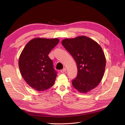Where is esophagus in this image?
Returning <instances> with one entry per match:
<instances>
[{"label": "esophagus", "mask_w": 125, "mask_h": 125, "mask_svg": "<svg viewBox=\"0 0 125 125\" xmlns=\"http://www.w3.org/2000/svg\"><path fill=\"white\" fill-rule=\"evenodd\" d=\"M66 70H67V69H66V68H63V69L60 70V72H61V73H65V72Z\"/></svg>", "instance_id": "1"}]
</instances>
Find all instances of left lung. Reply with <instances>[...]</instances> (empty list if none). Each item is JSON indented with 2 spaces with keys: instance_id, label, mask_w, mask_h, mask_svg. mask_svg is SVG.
<instances>
[{
  "instance_id": "8db88e82",
  "label": "left lung",
  "mask_w": 125,
  "mask_h": 125,
  "mask_svg": "<svg viewBox=\"0 0 125 125\" xmlns=\"http://www.w3.org/2000/svg\"><path fill=\"white\" fill-rule=\"evenodd\" d=\"M62 44L77 63V76L72 81L79 92L86 93L95 88L103 77L106 58L100 45L85 36L65 39Z\"/></svg>"
}]
</instances>
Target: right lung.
I'll use <instances>...</instances> for the list:
<instances>
[{"label": "right lung", "mask_w": 125, "mask_h": 125, "mask_svg": "<svg viewBox=\"0 0 125 125\" xmlns=\"http://www.w3.org/2000/svg\"><path fill=\"white\" fill-rule=\"evenodd\" d=\"M59 42L57 38L33 39L26 44L20 55L19 67L21 75L26 83L37 91L46 90L54 84L57 74L48 55Z\"/></svg>", "instance_id": "right-lung-1"}]
</instances>
